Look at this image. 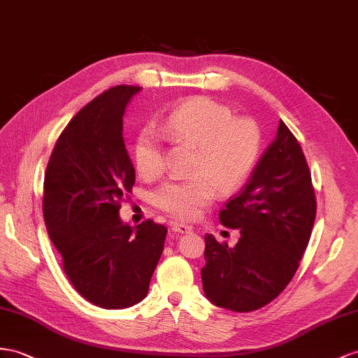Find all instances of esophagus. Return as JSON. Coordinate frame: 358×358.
I'll list each match as a JSON object with an SVG mask.
<instances>
[{"label":"esophagus","instance_id":"1","mask_svg":"<svg viewBox=\"0 0 358 358\" xmlns=\"http://www.w3.org/2000/svg\"><path fill=\"white\" fill-rule=\"evenodd\" d=\"M171 227H172V231L180 233V234H187V233H190L192 230H194V228H192L190 225L182 224V222H172Z\"/></svg>","mask_w":358,"mask_h":358}]
</instances>
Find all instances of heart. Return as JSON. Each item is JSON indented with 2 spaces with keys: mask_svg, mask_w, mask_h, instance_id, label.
I'll return each mask as SVG.
<instances>
[{
  "mask_svg": "<svg viewBox=\"0 0 358 358\" xmlns=\"http://www.w3.org/2000/svg\"><path fill=\"white\" fill-rule=\"evenodd\" d=\"M160 130L146 127L134 143L136 168L145 178L157 177L166 166L164 142L196 145L190 178H171L152 190L151 203L180 219H194L224 190L239 187L250 176L262 148V131L251 117L210 96H192L163 117Z\"/></svg>",
  "mask_w": 358,
  "mask_h": 358,
  "instance_id": "1",
  "label": "heart"
}]
</instances>
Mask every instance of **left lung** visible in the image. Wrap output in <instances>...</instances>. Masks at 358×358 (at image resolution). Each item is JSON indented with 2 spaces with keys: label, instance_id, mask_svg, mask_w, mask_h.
<instances>
[{
  "label": "left lung",
  "instance_id": "8db88e82",
  "mask_svg": "<svg viewBox=\"0 0 358 358\" xmlns=\"http://www.w3.org/2000/svg\"><path fill=\"white\" fill-rule=\"evenodd\" d=\"M316 217V195L306 155L280 119L278 133L245 187L219 212L239 228L234 248L206 234V296L231 311H254L286 289L304 255Z\"/></svg>",
  "mask_w": 358,
  "mask_h": 358
}]
</instances>
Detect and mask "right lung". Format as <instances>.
<instances>
[{
  "mask_svg": "<svg viewBox=\"0 0 358 358\" xmlns=\"http://www.w3.org/2000/svg\"><path fill=\"white\" fill-rule=\"evenodd\" d=\"M139 90L115 86L81 108L59 136L43 180V219L63 271L81 296L107 310L146 296L168 233L152 219L136 230L119 219L136 181L122 117Z\"/></svg>",
  "mask_w": 358,
  "mask_h": 358,
  "instance_id": "add662e5",
  "label": "right lung"
}]
</instances>
